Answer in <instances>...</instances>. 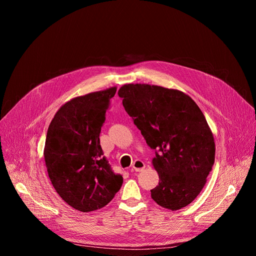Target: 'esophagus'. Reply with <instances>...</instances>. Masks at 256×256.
<instances>
[{"mask_svg":"<svg viewBox=\"0 0 256 256\" xmlns=\"http://www.w3.org/2000/svg\"><path fill=\"white\" fill-rule=\"evenodd\" d=\"M144 167H146L144 163L142 161H140V160H136V161L132 163V169L136 170V172L142 171V170L144 169Z\"/></svg>","mask_w":256,"mask_h":256,"instance_id":"obj_1","label":"esophagus"}]
</instances>
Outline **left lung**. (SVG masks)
<instances>
[{"instance_id":"left-lung-1","label":"left lung","mask_w":256,"mask_h":256,"mask_svg":"<svg viewBox=\"0 0 256 256\" xmlns=\"http://www.w3.org/2000/svg\"><path fill=\"white\" fill-rule=\"evenodd\" d=\"M122 105L146 142L159 184L151 190L161 206H188L204 188L214 162V140L198 104L186 93L149 84H126Z\"/></svg>"}]
</instances>
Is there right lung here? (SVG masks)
I'll return each instance as SVG.
<instances>
[{
    "label": "right lung",
    "mask_w": 256,
    "mask_h": 256,
    "mask_svg": "<svg viewBox=\"0 0 256 256\" xmlns=\"http://www.w3.org/2000/svg\"><path fill=\"white\" fill-rule=\"evenodd\" d=\"M116 87L66 102L50 124L44 161L52 184L72 208L96 210L110 202L122 184L102 156L99 134Z\"/></svg>",
    "instance_id": "obj_1"
}]
</instances>
